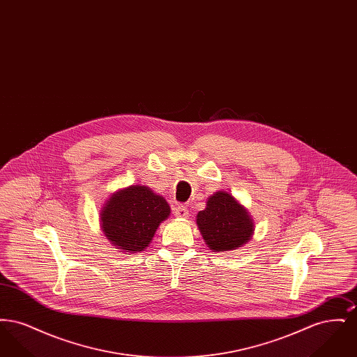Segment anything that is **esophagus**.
I'll return each instance as SVG.
<instances>
[{"label":"esophagus","instance_id":"obj_1","mask_svg":"<svg viewBox=\"0 0 357 357\" xmlns=\"http://www.w3.org/2000/svg\"><path fill=\"white\" fill-rule=\"evenodd\" d=\"M174 214H175L176 218H187L188 217V210H187L186 206L179 204L174 208Z\"/></svg>","mask_w":357,"mask_h":357}]
</instances>
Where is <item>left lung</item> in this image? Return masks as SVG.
<instances>
[{
    "instance_id": "obj_1",
    "label": "left lung",
    "mask_w": 357,
    "mask_h": 357,
    "mask_svg": "<svg viewBox=\"0 0 357 357\" xmlns=\"http://www.w3.org/2000/svg\"><path fill=\"white\" fill-rule=\"evenodd\" d=\"M197 225L207 248L217 253L236 250L255 234V222L249 211L223 190L207 199L204 210L197 214Z\"/></svg>"
}]
</instances>
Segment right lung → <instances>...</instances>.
<instances>
[{
	"mask_svg": "<svg viewBox=\"0 0 357 357\" xmlns=\"http://www.w3.org/2000/svg\"><path fill=\"white\" fill-rule=\"evenodd\" d=\"M170 213V206L162 195L149 186L131 185L111 194L102 204L100 227L121 253H142Z\"/></svg>",
	"mask_w": 357,
	"mask_h": 357,
	"instance_id": "add662e5",
	"label": "right lung"
}]
</instances>
